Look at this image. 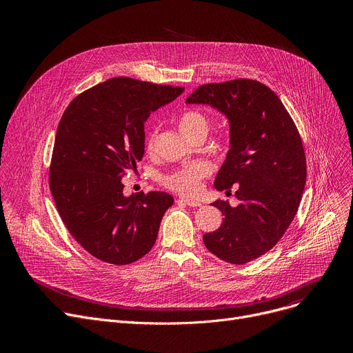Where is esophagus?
<instances>
[{
  "mask_svg": "<svg viewBox=\"0 0 353 353\" xmlns=\"http://www.w3.org/2000/svg\"><path fill=\"white\" fill-rule=\"evenodd\" d=\"M179 201H180V203H184L185 205H190V207H201L199 201L191 199V198H187V196H181Z\"/></svg>",
  "mask_w": 353,
  "mask_h": 353,
  "instance_id": "obj_1",
  "label": "esophagus"
}]
</instances>
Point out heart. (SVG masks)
<instances>
[{
  "instance_id": "1",
  "label": "heart",
  "mask_w": 353,
  "mask_h": 353,
  "mask_svg": "<svg viewBox=\"0 0 353 353\" xmlns=\"http://www.w3.org/2000/svg\"><path fill=\"white\" fill-rule=\"evenodd\" d=\"M179 130L185 138H192L195 135H207L210 130L208 119L198 110H187L179 117ZM155 142V134L148 139L146 148L152 149ZM211 173V168L205 162H192L170 174L163 177V184L180 194L194 195L201 188V181Z\"/></svg>"
}]
</instances>
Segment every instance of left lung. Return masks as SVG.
Wrapping results in <instances>:
<instances>
[{"instance_id": "obj_1", "label": "left lung", "mask_w": 353, "mask_h": 353, "mask_svg": "<svg viewBox=\"0 0 353 353\" xmlns=\"http://www.w3.org/2000/svg\"><path fill=\"white\" fill-rule=\"evenodd\" d=\"M185 103L212 106L230 127V149L214 185L226 194L234 185L239 204L212 203L225 218L204 234V244L226 263L253 261L279 241L303 195L306 157L299 131L276 93L253 79L201 85Z\"/></svg>"}]
</instances>
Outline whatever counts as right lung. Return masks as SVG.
<instances>
[{
	"instance_id": "obj_1",
	"label": "right lung",
	"mask_w": 353,
	"mask_h": 353,
	"mask_svg": "<svg viewBox=\"0 0 353 353\" xmlns=\"http://www.w3.org/2000/svg\"><path fill=\"white\" fill-rule=\"evenodd\" d=\"M184 88L119 77L78 94L65 109L50 165V190L72 237L100 261L127 265L154 247L174 199L125 196L121 177L145 152L143 124Z\"/></svg>"
}]
</instances>
